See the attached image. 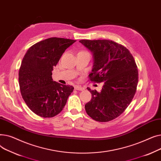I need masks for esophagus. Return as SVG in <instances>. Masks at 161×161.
Masks as SVG:
<instances>
[{"label":"esophagus","mask_w":161,"mask_h":161,"mask_svg":"<svg viewBox=\"0 0 161 161\" xmlns=\"http://www.w3.org/2000/svg\"><path fill=\"white\" fill-rule=\"evenodd\" d=\"M74 89H75V90H78V91H83V90L84 89L82 87H81V86H75L74 87Z\"/></svg>","instance_id":"esophagus-1"}]
</instances>
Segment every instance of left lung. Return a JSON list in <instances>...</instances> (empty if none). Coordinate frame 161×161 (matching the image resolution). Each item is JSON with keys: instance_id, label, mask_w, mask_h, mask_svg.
Instances as JSON below:
<instances>
[{"instance_id": "1", "label": "left lung", "mask_w": 161, "mask_h": 161, "mask_svg": "<svg viewBox=\"0 0 161 161\" xmlns=\"http://www.w3.org/2000/svg\"><path fill=\"white\" fill-rule=\"evenodd\" d=\"M93 57L91 81L104 82L100 92L87 87L92 98L85 105L94 120L107 122L119 116L132 101L138 82L133 56L125 47L108 40H81Z\"/></svg>"}]
</instances>
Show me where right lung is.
Wrapping results in <instances>:
<instances>
[{"label": "right lung", "mask_w": 161, "mask_h": 161, "mask_svg": "<svg viewBox=\"0 0 161 161\" xmlns=\"http://www.w3.org/2000/svg\"><path fill=\"white\" fill-rule=\"evenodd\" d=\"M75 41L50 38L33 45L25 53L19 84L23 100L35 114L52 117L63 110L74 87L54 81L52 71L65 50Z\"/></svg>", "instance_id": "right-lung-1"}]
</instances>
